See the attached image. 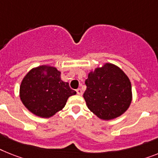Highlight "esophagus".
<instances>
[{
  "label": "esophagus",
  "instance_id": "esophagus-1",
  "mask_svg": "<svg viewBox=\"0 0 158 158\" xmlns=\"http://www.w3.org/2000/svg\"><path fill=\"white\" fill-rule=\"evenodd\" d=\"M77 94L78 95H82V93H83V92H82V89H77Z\"/></svg>",
  "mask_w": 158,
  "mask_h": 158
}]
</instances>
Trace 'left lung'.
<instances>
[{
	"label": "left lung",
	"mask_w": 158,
	"mask_h": 158,
	"mask_svg": "<svg viewBox=\"0 0 158 158\" xmlns=\"http://www.w3.org/2000/svg\"><path fill=\"white\" fill-rule=\"evenodd\" d=\"M84 97L88 108L103 120L120 116L132 100L128 77L116 65L106 63L88 74Z\"/></svg>",
	"instance_id": "left-lung-1"
}]
</instances>
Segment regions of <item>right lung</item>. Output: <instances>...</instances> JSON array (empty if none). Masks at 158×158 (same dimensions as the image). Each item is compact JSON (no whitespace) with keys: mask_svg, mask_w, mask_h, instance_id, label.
I'll list each match as a JSON object with an SVG mask.
<instances>
[{"mask_svg":"<svg viewBox=\"0 0 158 158\" xmlns=\"http://www.w3.org/2000/svg\"><path fill=\"white\" fill-rule=\"evenodd\" d=\"M60 73L56 68L41 65L30 70L24 77L19 95L31 113L50 118L64 107L70 96L76 94L68 82L61 80Z\"/></svg>","mask_w":158,"mask_h":158,"instance_id":"add662e5","label":"right lung"}]
</instances>
